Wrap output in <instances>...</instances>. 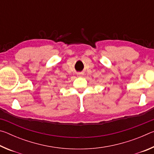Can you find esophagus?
<instances>
[{
  "mask_svg": "<svg viewBox=\"0 0 154 154\" xmlns=\"http://www.w3.org/2000/svg\"><path fill=\"white\" fill-rule=\"evenodd\" d=\"M77 75L78 77H83V74L82 73V72H79V73H77Z\"/></svg>",
  "mask_w": 154,
  "mask_h": 154,
  "instance_id": "esophagus-1",
  "label": "esophagus"
}]
</instances>
